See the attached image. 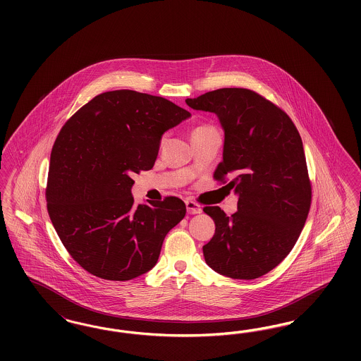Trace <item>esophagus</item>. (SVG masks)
<instances>
[{
    "label": "esophagus",
    "instance_id": "esophagus-1",
    "mask_svg": "<svg viewBox=\"0 0 361 361\" xmlns=\"http://www.w3.org/2000/svg\"><path fill=\"white\" fill-rule=\"evenodd\" d=\"M206 178L207 180H211V174H208V173H207ZM190 203H192L193 206H197V203H196V202H190Z\"/></svg>",
    "mask_w": 361,
    "mask_h": 361
}]
</instances>
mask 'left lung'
Wrapping results in <instances>:
<instances>
[{
	"label": "left lung",
	"mask_w": 361,
	"mask_h": 361,
	"mask_svg": "<svg viewBox=\"0 0 361 361\" xmlns=\"http://www.w3.org/2000/svg\"><path fill=\"white\" fill-rule=\"evenodd\" d=\"M184 114L164 97L121 89L96 96L62 127L52 146L47 209L70 256L89 274L126 281L154 268L180 221L161 199L135 204L130 174L154 166L161 137Z\"/></svg>",
	"instance_id": "8db88e82"
}]
</instances>
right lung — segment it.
Wrapping results in <instances>:
<instances>
[{
  "instance_id": "add662e5",
  "label": "right lung",
  "mask_w": 361,
  "mask_h": 361,
  "mask_svg": "<svg viewBox=\"0 0 361 361\" xmlns=\"http://www.w3.org/2000/svg\"><path fill=\"white\" fill-rule=\"evenodd\" d=\"M187 104L215 114L224 128L215 178L237 176L226 188L238 196V211L214 219L215 234L203 246L206 262L231 279H257L288 256L309 215L302 139L281 109L249 89L224 87Z\"/></svg>"
}]
</instances>
